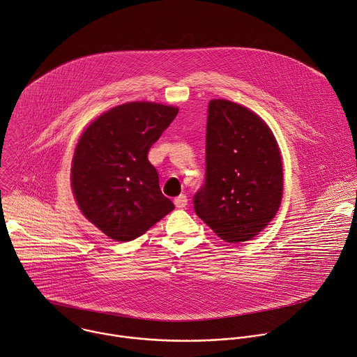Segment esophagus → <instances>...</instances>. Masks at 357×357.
Instances as JSON below:
<instances>
[{
	"mask_svg": "<svg viewBox=\"0 0 357 357\" xmlns=\"http://www.w3.org/2000/svg\"><path fill=\"white\" fill-rule=\"evenodd\" d=\"M174 203H175V206H176L178 208H185V207L188 206V197H186L185 195H181V196H178V197L174 200Z\"/></svg>",
	"mask_w": 357,
	"mask_h": 357,
	"instance_id": "obj_1",
	"label": "esophagus"
}]
</instances>
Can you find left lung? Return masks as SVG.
<instances>
[{"mask_svg": "<svg viewBox=\"0 0 357 357\" xmlns=\"http://www.w3.org/2000/svg\"><path fill=\"white\" fill-rule=\"evenodd\" d=\"M283 197L282 154L254 110L211 99L206 130V182L196 214L229 244L250 241L275 218Z\"/></svg>", "mask_w": 357, "mask_h": 357, "instance_id": "1", "label": "left lung"}]
</instances>
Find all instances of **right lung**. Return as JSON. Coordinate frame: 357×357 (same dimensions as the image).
<instances>
[{
    "label": "right lung",
    "mask_w": 357,
    "mask_h": 357,
    "mask_svg": "<svg viewBox=\"0 0 357 357\" xmlns=\"http://www.w3.org/2000/svg\"><path fill=\"white\" fill-rule=\"evenodd\" d=\"M178 110L128 102L95 117L81 133L71 161L73 195L82 215L110 240H136L175 208L147 155Z\"/></svg>",
    "instance_id": "right-lung-1"
}]
</instances>
